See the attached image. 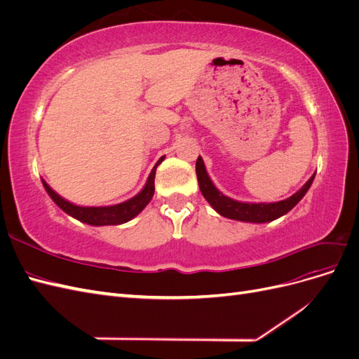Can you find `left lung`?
I'll return each mask as SVG.
<instances>
[{"mask_svg": "<svg viewBox=\"0 0 359 359\" xmlns=\"http://www.w3.org/2000/svg\"><path fill=\"white\" fill-rule=\"evenodd\" d=\"M196 175H198L199 189H201V193L203 194V198L220 215L226 217V219H232L238 222L269 223L278 219V217L287 214L293 206L306 196V193L309 191L310 186L313 184V180L316 173H313L311 178L304 184L295 194H292L290 198L285 201H278V202H271V203L240 202L226 196V194H223L214 186V182L211 181L208 172H206V168L203 165V160L201 156L198 157V161H196Z\"/></svg>", "mask_w": 359, "mask_h": 359, "instance_id": "left-lung-1", "label": "left lung"}]
</instances>
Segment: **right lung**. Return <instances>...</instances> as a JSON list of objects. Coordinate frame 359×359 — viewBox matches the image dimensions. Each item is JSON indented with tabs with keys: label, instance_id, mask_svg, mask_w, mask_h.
<instances>
[{
	"label": "right lung",
	"instance_id": "add662e5",
	"mask_svg": "<svg viewBox=\"0 0 359 359\" xmlns=\"http://www.w3.org/2000/svg\"><path fill=\"white\" fill-rule=\"evenodd\" d=\"M165 160V157H160L156 163V166L151 170L149 177L144 189L140 190L135 198L128 199L123 203H116L111 206H79L74 205L66 199H62L58 193L53 191L45 180H41L43 187L48 191L50 199L55 202L60 208L72 215L73 219L79 220L82 223L91 224V226H114V224H123L127 223L142 211L145 206L151 202L154 196V178H156V169L160 163Z\"/></svg>",
	"mask_w": 359,
	"mask_h": 359
}]
</instances>
